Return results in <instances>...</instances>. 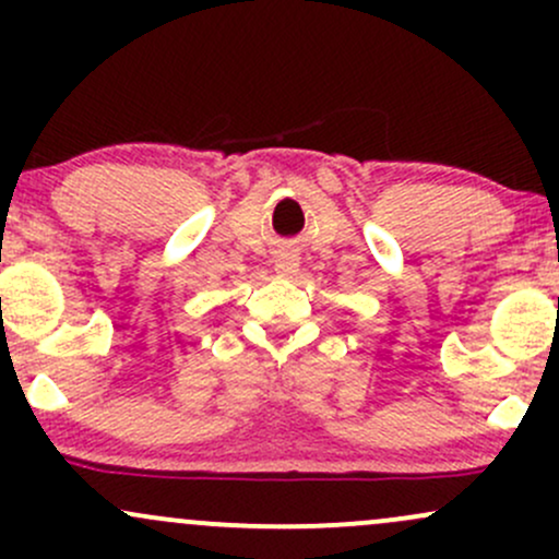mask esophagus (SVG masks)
<instances>
[{"instance_id":"34e87169","label":"esophagus","mask_w":559,"mask_h":559,"mask_svg":"<svg viewBox=\"0 0 559 559\" xmlns=\"http://www.w3.org/2000/svg\"><path fill=\"white\" fill-rule=\"evenodd\" d=\"M297 267H299V258L297 254H292V252H281L278 258H275V273L278 275H294L297 273Z\"/></svg>"}]
</instances>
